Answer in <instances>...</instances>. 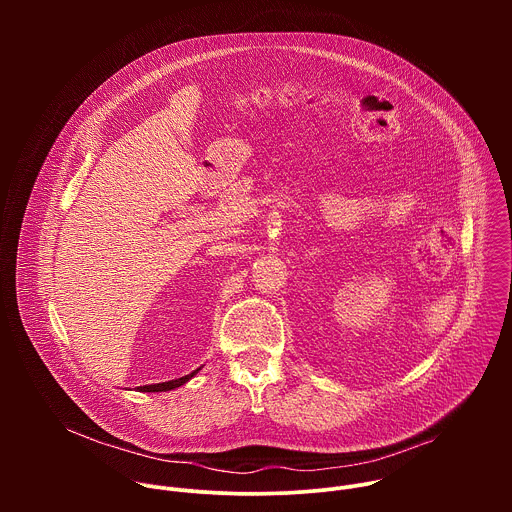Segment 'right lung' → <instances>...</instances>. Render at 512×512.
I'll return each instance as SVG.
<instances>
[{
	"mask_svg": "<svg viewBox=\"0 0 512 512\" xmlns=\"http://www.w3.org/2000/svg\"><path fill=\"white\" fill-rule=\"evenodd\" d=\"M200 369H196L194 373H190V375H186V377H180V379H176V381H166V383H156V385H143V387H137L139 391H143V393H158V391H172V389H176V387H180V385H184L186 381H190L196 373H198Z\"/></svg>",
	"mask_w": 512,
	"mask_h": 512,
	"instance_id": "right-lung-1",
	"label": "right lung"
}]
</instances>
